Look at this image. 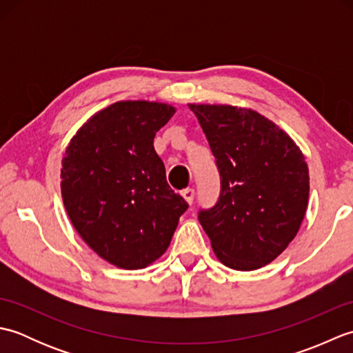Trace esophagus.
Returning a JSON list of instances; mask_svg holds the SVG:
<instances>
[{"mask_svg":"<svg viewBox=\"0 0 353 353\" xmlns=\"http://www.w3.org/2000/svg\"><path fill=\"white\" fill-rule=\"evenodd\" d=\"M182 197L186 200V203H188V205L191 206L192 201H194V190H192V188H188V190L182 191Z\"/></svg>","mask_w":353,"mask_h":353,"instance_id":"obj_1","label":"esophagus"}]
</instances>
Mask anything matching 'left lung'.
Segmentation results:
<instances>
[{"mask_svg":"<svg viewBox=\"0 0 353 353\" xmlns=\"http://www.w3.org/2000/svg\"><path fill=\"white\" fill-rule=\"evenodd\" d=\"M221 177L216 205L199 221L221 264L252 272L274 261L297 235L310 197L305 156L287 132L256 110L188 104Z\"/></svg>","mask_w":353,"mask_h":353,"instance_id":"8db88e82","label":"left lung"}]
</instances>
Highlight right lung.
Listing matches in <instances>:
<instances>
[{
    "mask_svg": "<svg viewBox=\"0 0 353 353\" xmlns=\"http://www.w3.org/2000/svg\"><path fill=\"white\" fill-rule=\"evenodd\" d=\"M176 108L147 100L117 101L71 138L61 191L74 229L109 264L139 270L168 249L188 203L172 191L153 141Z\"/></svg>",
    "mask_w": 353,
    "mask_h": 353,
    "instance_id": "obj_1",
    "label": "right lung"
}]
</instances>
